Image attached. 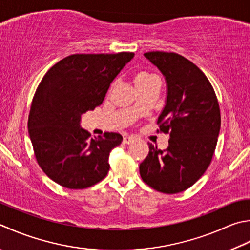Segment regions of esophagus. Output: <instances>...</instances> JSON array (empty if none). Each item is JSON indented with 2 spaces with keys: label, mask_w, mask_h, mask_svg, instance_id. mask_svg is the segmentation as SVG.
<instances>
[{
  "label": "esophagus",
  "mask_w": 250,
  "mask_h": 250,
  "mask_svg": "<svg viewBox=\"0 0 250 250\" xmlns=\"http://www.w3.org/2000/svg\"><path fill=\"white\" fill-rule=\"evenodd\" d=\"M134 141H135V138H133V136H125L124 138L125 144H132Z\"/></svg>",
  "instance_id": "34e87169"
}]
</instances>
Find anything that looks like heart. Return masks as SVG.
<instances>
[{
  "label": "heart",
  "mask_w": 250,
  "mask_h": 250,
  "mask_svg": "<svg viewBox=\"0 0 250 250\" xmlns=\"http://www.w3.org/2000/svg\"><path fill=\"white\" fill-rule=\"evenodd\" d=\"M155 79H157V77L156 76L150 75V73H147V72H142V73H139V75L135 77L134 83H135V86H139L142 84H145V83L153 81Z\"/></svg>",
  "instance_id": "1"
}]
</instances>
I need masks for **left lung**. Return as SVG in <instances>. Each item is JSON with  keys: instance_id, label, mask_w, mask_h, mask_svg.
<instances>
[{"instance_id": "obj_1", "label": "left lung", "mask_w": 250, "mask_h": 250, "mask_svg": "<svg viewBox=\"0 0 250 250\" xmlns=\"http://www.w3.org/2000/svg\"><path fill=\"white\" fill-rule=\"evenodd\" d=\"M144 56L159 69L167 84L160 131L170 133L165 150L148 143L140 165L142 180L166 194L183 192L197 182L211 163L221 116L213 87L204 72L177 53L148 52Z\"/></svg>"}]
</instances>
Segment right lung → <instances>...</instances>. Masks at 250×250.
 I'll use <instances>...</instances> for the list:
<instances>
[{"label": "right lung", "instance_id": "add662e5", "mask_svg": "<svg viewBox=\"0 0 250 250\" xmlns=\"http://www.w3.org/2000/svg\"><path fill=\"white\" fill-rule=\"evenodd\" d=\"M133 53L73 54L55 63L33 96L28 130L43 172L63 188L81 189L104 179L109 154L122 136L106 132L91 139L82 115L100 106L110 83Z\"/></svg>", "mask_w": 250, "mask_h": 250}]
</instances>
